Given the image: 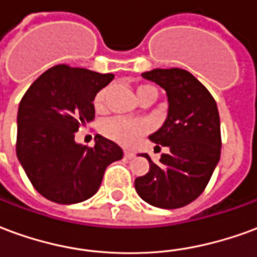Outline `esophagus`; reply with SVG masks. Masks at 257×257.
<instances>
[{
    "label": "esophagus",
    "instance_id": "obj_1",
    "mask_svg": "<svg viewBox=\"0 0 257 257\" xmlns=\"http://www.w3.org/2000/svg\"><path fill=\"white\" fill-rule=\"evenodd\" d=\"M123 157H125V158H134L135 157V154L134 153H132V151H129V150H125L123 151Z\"/></svg>",
    "mask_w": 257,
    "mask_h": 257
}]
</instances>
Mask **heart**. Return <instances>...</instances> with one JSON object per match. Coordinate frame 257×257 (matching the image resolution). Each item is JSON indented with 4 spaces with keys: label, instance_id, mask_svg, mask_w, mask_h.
I'll return each mask as SVG.
<instances>
[{
    "label": "heart",
    "instance_id": "heart-1",
    "mask_svg": "<svg viewBox=\"0 0 257 257\" xmlns=\"http://www.w3.org/2000/svg\"><path fill=\"white\" fill-rule=\"evenodd\" d=\"M145 93H154L157 96V89L150 84H140L136 88V96L139 99ZM108 88H101L95 95L93 106L97 111H101L106 107ZM101 134L108 139L117 142L122 146H134L138 140L149 132V123L138 119H128L123 117H114L101 123Z\"/></svg>",
    "mask_w": 257,
    "mask_h": 257
}]
</instances>
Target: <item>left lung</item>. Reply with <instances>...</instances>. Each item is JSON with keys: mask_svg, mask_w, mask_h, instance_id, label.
<instances>
[{"mask_svg": "<svg viewBox=\"0 0 257 257\" xmlns=\"http://www.w3.org/2000/svg\"><path fill=\"white\" fill-rule=\"evenodd\" d=\"M167 90L168 117L150 140L169 149L151 161L135 189L147 204L176 209L202 194L220 160V118L209 90L183 68H156L142 74ZM160 147V146H158Z\"/></svg>", "mask_w": 257, "mask_h": 257, "instance_id": "obj_1", "label": "left lung"}]
</instances>
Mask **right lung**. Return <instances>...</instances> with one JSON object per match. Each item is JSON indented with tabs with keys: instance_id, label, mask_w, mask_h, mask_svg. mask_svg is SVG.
<instances>
[{
	"instance_id": "right-lung-1",
	"label": "right lung",
	"mask_w": 257,
	"mask_h": 257,
	"mask_svg": "<svg viewBox=\"0 0 257 257\" xmlns=\"http://www.w3.org/2000/svg\"><path fill=\"white\" fill-rule=\"evenodd\" d=\"M112 78V74L58 64L22 97L16 156L34 189L49 201L70 205L90 198L106 168L122 158V149L100 135L93 147L74 140L79 126L95 118V95Z\"/></svg>"
}]
</instances>
